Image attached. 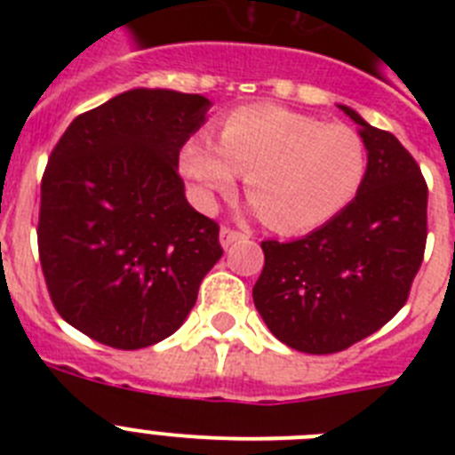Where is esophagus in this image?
Segmentation results:
<instances>
[{"label":"esophagus","instance_id":"1","mask_svg":"<svg viewBox=\"0 0 455 455\" xmlns=\"http://www.w3.org/2000/svg\"><path fill=\"white\" fill-rule=\"evenodd\" d=\"M246 232H239V230H232V228H220V246L223 248H230L232 243L236 241L246 239Z\"/></svg>","mask_w":455,"mask_h":455}]
</instances>
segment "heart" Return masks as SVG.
<instances>
[{
    "label": "heart",
    "mask_w": 455,
    "mask_h": 455,
    "mask_svg": "<svg viewBox=\"0 0 455 455\" xmlns=\"http://www.w3.org/2000/svg\"><path fill=\"white\" fill-rule=\"evenodd\" d=\"M180 166L204 204L230 193L246 172L248 198L264 223L293 235L351 204L367 175V146L348 124L280 107H241L219 123V143L191 136Z\"/></svg>",
    "instance_id": "b5f03b06"
}]
</instances>
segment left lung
Returning <instances> with one entry per match:
<instances>
[{
  "label": "left lung",
  "mask_w": 455,
  "mask_h": 455,
  "mask_svg": "<svg viewBox=\"0 0 455 455\" xmlns=\"http://www.w3.org/2000/svg\"><path fill=\"white\" fill-rule=\"evenodd\" d=\"M339 108L367 146V175L347 209L303 239L262 241L252 300L277 339L312 355L344 351L405 305L424 259L426 188L399 139Z\"/></svg>",
  "instance_id": "8db88e82"
}]
</instances>
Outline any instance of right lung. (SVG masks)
<instances>
[{"instance_id": "obj_1", "label": "right lung", "mask_w": 455, "mask_h": 455, "mask_svg": "<svg viewBox=\"0 0 455 455\" xmlns=\"http://www.w3.org/2000/svg\"><path fill=\"white\" fill-rule=\"evenodd\" d=\"M212 107L134 88L72 120L40 184L38 252L56 312L134 351L178 331L223 255L219 225L188 204L180 150Z\"/></svg>"}]
</instances>
